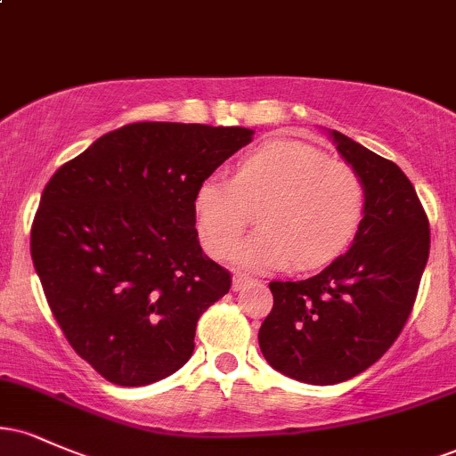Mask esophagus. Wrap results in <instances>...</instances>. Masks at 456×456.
<instances>
[{"instance_id":"esophagus-1","label":"esophagus","mask_w":456,"mask_h":456,"mask_svg":"<svg viewBox=\"0 0 456 456\" xmlns=\"http://www.w3.org/2000/svg\"><path fill=\"white\" fill-rule=\"evenodd\" d=\"M248 282H253V279H248V276H246V274H240V272H238V274L233 276V282H232L233 291H240V289H242V287L248 285Z\"/></svg>"}]
</instances>
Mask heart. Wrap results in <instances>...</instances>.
Returning a JSON list of instances; mask_svg holds the SVG:
<instances>
[{"label": "heart", "instance_id": "heart-1", "mask_svg": "<svg viewBox=\"0 0 456 456\" xmlns=\"http://www.w3.org/2000/svg\"><path fill=\"white\" fill-rule=\"evenodd\" d=\"M261 229L235 248L242 268L272 272L289 264L317 268L347 248L366 210L362 177L302 141H272L238 162L233 177L212 174L197 186V233L212 257H224L259 208Z\"/></svg>", "mask_w": 456, "mask_h": 456}]
</instances>
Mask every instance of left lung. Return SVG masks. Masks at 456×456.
<instances>
[{
    "label": "left lung",
    "mask_w": 456,
    "mask_h": 456,
    "mask_svg": "<svg viewBox=\"0 0 456 456\" xmlns=\"http://www.w3.org/2000/svg\"><path fill=\"white\" fill-rule=\"evenodd\" d=\"M362 177L366 210L347 253L305 281H274L259 328L272 369L313 386L355 378L390 349L410 317L428 259L427 214L392 160L328 130Z\"/></svg>",
    "instance_id": "1"
}]
</instances>
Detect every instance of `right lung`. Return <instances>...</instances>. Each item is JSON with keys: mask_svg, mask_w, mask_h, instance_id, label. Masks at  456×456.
<instances>
[{"mask_svg": "<svg viewBox=\"0 0 456 456\" xmlns=\"http://www.w3.org/2000/svg\"><path fill=\"white\" fill-rule=\"evenodd\" d=\"M253 130L139 122L96 139L45 186L31 259L68 343L104 379L148 386L195 349L232 276L203 253L197 186Z\"/></svg>", "mask_w": 456, "mask_h": 456, "instance_id": "1", "label": "right lung"}]
</instances>
